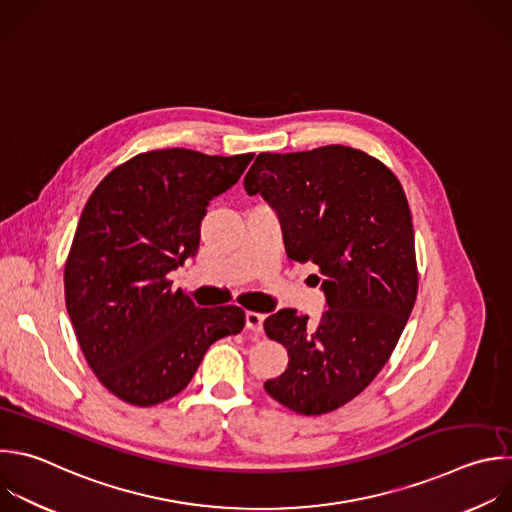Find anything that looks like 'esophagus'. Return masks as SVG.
<instances>
[{
	"instance_id": "1",
	"label": "esophagus",
	"mask_w": 512,
	"mask_h": 512,
	"mask_svg": "<svg viewBox=\"0 0 512 512\" xmlns=\"http://www.w3.org/2000/svg\"><path fill=\"white\" fill-rule=\"evenodd\" d=\"M263 319L265 315L263 313H257V311H247L245 313V327L253 333H261L263 329Z\"/></svg>"
}]
</instances>
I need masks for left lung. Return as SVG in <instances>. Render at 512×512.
I'll return each mask as SVG.
<instances>
[{
	"label": "left lung",
	"mask_w": 512,
	"mask_h": 512,
	"mask_svg": "<svg viewBox=\"0 0 512 512\" xmlns=\"http://www.w3.org/2000/svg\"><path fill=\"white\" fill-rule=\"evenodd\" d=\"M245 191L275 209L287 257L317 265L327 301L317 323L295 309L265 319L267 337L289 356L265 392L303 416L333 412L380 374L416 303L406 193L384 162L342 144L261 152Z\"/></svg>",
	"instance_id": "left-lung-1"
}]
</instances>
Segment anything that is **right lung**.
<instances>
[{
    "instance_id": "obj_1",
    "label": "right lung",
    "mask_w": 512,
    "mask_h": 512,
    "mask_svg": "<svg viewBox=\"0 0 512 512\" xmlns=\"http://www.w3.org/2000/svg\"><path fill=\"white\" fill-rule=\"evenodd\" d=\"M253 156L140 152L90 195L64 265L66 309L88 366L122 402L177 396L211 344L243 329L241 307H197L168 273L197 253L209 203Z\"/></svg>"
}]
</instances>
